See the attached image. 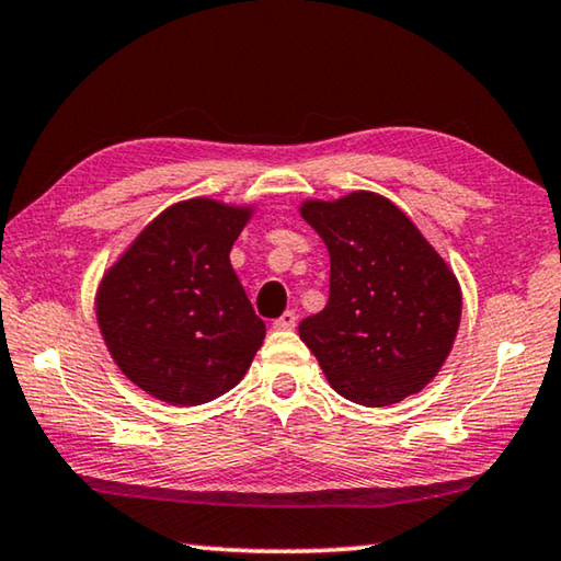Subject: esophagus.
<instances>
[{
  "instance_id": "obj_1",
  "label": "esophagus",
  "mask_w": 561,
  "mask_h": 561,
  "mask_svg": "<svg viewBox=\"0 0 561 561\" xmlns=\"http://www.w3.org/2000/svg\"><path fill=\"white\" fill-rule=\"evenodd\" d=\"M297 324V314L291 312V309H287L279 319H274V329H295Z\"/></svg>"
}]
</instances>
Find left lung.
<instances>
[{
  "mask_svg": "<svg viewBox=\"0 0 561 561\" xmlns=\"http://www.w3.org/2000/svg\"><path fill=\"white\" fill-rule=\"evenodd\" d=\"M301 217L329 249L327 307L299 322L329 385L364 407L420 392L459 329L461 291L447 262L379 194L305 202Z\"/></svg>",
  "mask_w": 561,
  "mask_h": 561,
  "instance_id": "left-lung-1",
  "label": "left lung"
}]
</instances>
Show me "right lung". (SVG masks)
<instances>
[{
	"label": "right lung",
	"instance_id": "obj_1",
	"mask_svg": "<svg viewBox=\"0 0 561 561\" xmlns=\"http://www.w3.org/2000/svg\"><path fill=\"white\" fill-rule=\"evenodd\" d=\"M249 209L186 199L147 225L96 291L114 362L169 404L211 402L239 385L264 322L229 264Z\"/></svg>",
	"mask_w": 561,
	"mask_h": 561
}]
</instances>
